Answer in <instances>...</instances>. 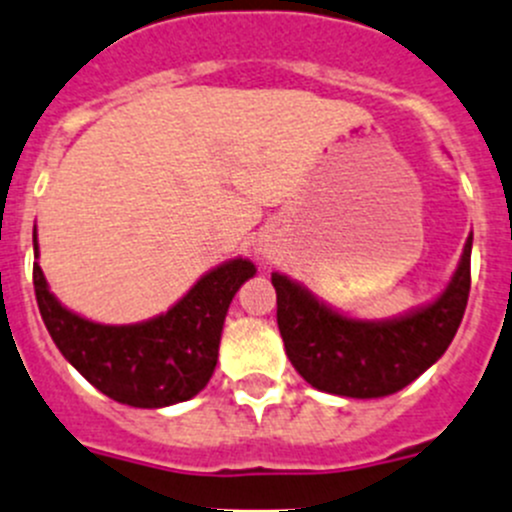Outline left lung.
<instances>
[{
    "mask_svg": "<svg viewBox=\"0 0 512 512\" xmlns=\"http://www.w3.org/2000/svg\"><path fill=\"white\" fill-rule=\"evenodd\" d=\"M470 250L448 290L418 312L388 322H360L330 310L285 275L272 272L277 327L295 370L312 388L342 398H385L423 375L453 342L470 295Z\"/></svg>",
    "mask_w": 512,
    "mask_h": 512,
    "instance_id": "obj_1",
    "label": "left lung"
}]
</instances>
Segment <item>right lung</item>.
<instances>
[{
	"instance_id": "right-lung-1",
	"label": "right lung",
	"mask_w": 512,
	"mask_h": 512,
	"mask_svg": "<svg viewBox=\"0 0 512 512\" xmlns=\"http://www.w3.org/2000/svg\"><path fill=\"white\" fill-rule=\"evenodd\" d=\"M37 255V235H34ZM39 312L64 357L99 393L132 408H165L190 400L210 382L222 322L255 265L232 260L202 277L172 310L142 325H97L64 310L34 262Z\"/></svg>"
}]
</instances>
